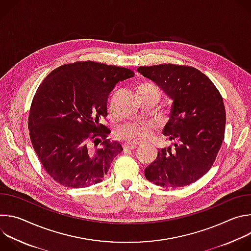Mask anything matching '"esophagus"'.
Masks as SVG:
<instances>
[{
  "label": "esophagus",
  "mask_w": 251,
  "mask_h": 251,
  "mask_svg": "<svg viewBox=\"0 0 251 251\" xmlns=\"http://www.w3.org/2000/svg\"><path fill=\"white\" fill-rule=\"evenodd\" d=\"M138 148V146L136 145V144H132V143H128V144H125L124 146H123V149L125 150V151H128V150H135V149H137Z\"/></svg>",
  "instance_id": "obj_1"
}]
</instances>
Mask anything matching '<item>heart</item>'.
<instances>
[{"instance_id":"obj_1","label":"heart","mask_w":251,"mask_h":251,"mask_svg":"<svg viewBox=\"0 0 251 251\" xmlns=\"http://www.w3.org/2000/svg\"><path fill=\"white\" fill-rule=\"evenodd\" d=\"M138 90L155 92L159 96L160 88L154 83H145L139 87ZM155 126L152 123H131L122 127L119 131V137L129 143H144L153 136Z\"/></svg>"}]
</instances>
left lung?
Listing matches in <instances>:
<instances>
[{"mask_svg":"<svg viewBox=\"0 0 251 251\" xmlns=\"http://www.w3.org/2000/svg\"><path fill=\"white\" fill-rule=\"evenodd\" d=\"M137 70L173 100L163 134L175 141V150H159L145 176L161 187L189 186L209 171L222 147L226 120L223 97L211 80L192 66L165 63Z\"/></svg>","mask_w":251,"mask_h":251,"instance_id":"obj_1","label":"left lung"}]
</instances>
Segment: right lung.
<instances>
[{
	"label": "right lung",
	"mask_w": 251,
	"mask_h": 251,
	"mask_svg": "<svg viewBox=\"0 0 251 251\" xmlns=\"http://www.w3.org/2000/svg\"><path fill=\"white\" fill-rule=\"evenodd\" d=\"M133 76L131 69L88 60L63 64L44 79L30 105L28 129L35 153L55 182L75 189L102 182L123 148L107 138L111 131L99 121L107 116L114 86Z\"/></svg>",
	"instance_id": "right-lung-1"
}]
</instances>
